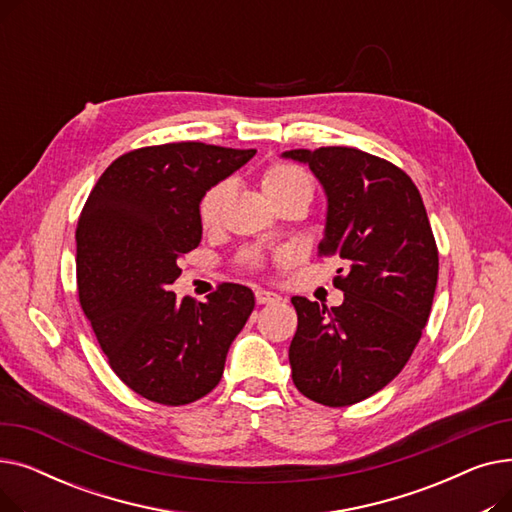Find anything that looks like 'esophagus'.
I'll return each instance as SVG.
<instances>
[{"label":"esophagus","mask_w":512,"mask_h":512,"mask_svg":"<svg viewBox=\"0 0 512 512\" xmlns=\"http://www.w3.org/2000/svg\"><path fill=\"white\" fill-rule=\"evenodd\" d=\"M255 301H257V305H270V303H278L280 297H278L276 292L257 288V290H255Z\"/></svg>","instance_id":"esophagus-1"}]
</instances>
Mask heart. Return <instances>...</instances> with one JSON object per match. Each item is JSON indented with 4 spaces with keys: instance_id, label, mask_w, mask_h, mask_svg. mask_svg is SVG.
Masks as SVG:
<instances>
[{
    "instance_id": "1",
    "label": "heart",
    "mask_w": 512,
    "mask_h": 512,
    "mask_svg": "<svg viewBox=\"0 0 512 512\" xmlns=\"http://www.w3.org/2000/svg\"><path fill=\"white\" fill-rule=\"evenodd\" d=\"M261 184L267 197L272 199V203L280 199H301L309 205L313 199L311 176L303 168L286 164V161H278V164L265 168L261 176ZM226 195H228V182L213 184L203 193L197 211H199V222L205 230H211L215 224H218ZM238 261L245 267H249V270H257L261 265V255L257 251H245L240 253Z\"/></svg>"
}]
</instances>
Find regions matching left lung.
<instances>
[{
  "label": "left lung",
  "mask_w": 512,
  "mask_h": 512,
  "mask_svg": "<svg viewBox=\"0 0 512 512\" xmlns=\"http://www.w3.org/2000/svg\"><path fill=\"white\" fill-rule=\"evenodd\" d=\"M328 195L317 255L346 265L334 278L344 303L292 297L299 326L292 382L319 405L348 407L388 386L411 359L432 311L438 247L415 182L355 147L292 149Z\"/></svg>",
  "instance_id": "left-lung-1"
}]
</instances>
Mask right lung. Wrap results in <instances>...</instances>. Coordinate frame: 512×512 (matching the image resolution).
Instances as JSON below:
<instances>
[{
  "mask_svg": "<svg viewBox=\"0 0 512 512\" xmlns=\"http://www.w3.org/2000/svg\"><path fill=\"white\" fill-rule=\"evenodd\" d=\"M253 155L195 141L134 149L112 161L80 211V307L118 378L159 405H188L220 384L255 307L242 284H220L205 303L168 290L182 274L178 257L201 242L203 193Z\"/></svg>",
  "mask_w": 512,
  "mask_h": 512,
  "instance_id": "1",
  "label": "right lung"
}]
</instances>
